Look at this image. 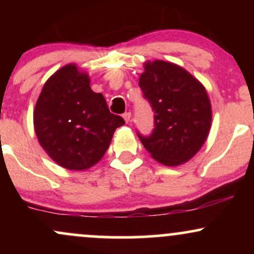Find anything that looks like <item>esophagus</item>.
Returning a JSON list of instances; mask_svg holds the SVG:
<instances>
[{"instance_id": "34e87169", "label": "esophagus", "mask_w": 254, "mask_h": 254, "mask_svg": "<svg viewBox=\"0 0 254 254\" xmlns=\"http://www.w3.org/2000/svg\"><path fill=\"white\" fill-rule=\"evenodd\" d=\"M123 118H124V121L127 122V123H129L130 119H131V113L130 112H125L123 115Z\"/></svg>"}]
</instances>
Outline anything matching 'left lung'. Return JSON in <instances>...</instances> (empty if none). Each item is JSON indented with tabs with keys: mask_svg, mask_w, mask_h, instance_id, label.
Here are the masks:
<instances>
[{
	"mask_svg": "<svg viewBox=\"0 0 254 254\" xmlns=\"http://www.w3.org/2000/svg\"><path fill=\"white\" fill-rule=\"evenodd\" d=\"M138 84L155 113L153 133H138L142 144L165 166L188 162L211 127V104L204 86L178 64L159 60L144 63Z\"/></svg>",
	"mask_w": 254,
	"mask_h": 254,
	"instance_id": "obj_1",
	"label": "left lung"
}]
</instances>
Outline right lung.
Segmentation results:
<instances>
[{"label":"right lung","mask_w":254,"mask_h":254,"mask_svg":"<svg viewBox=\"0 0 254 254\" xmlns=\"http://www.w3.org/2000/svg\"><path fill=\"white\" fill-rule=\"evenodd\" d=\"M33 124L39 144L57 165L84 171L103 159L125 122L110 112L101 93L93 92L88 74L70 63L43 86Z\"/></svg>","instance_id":"right-lung-1"}]
</instances>
